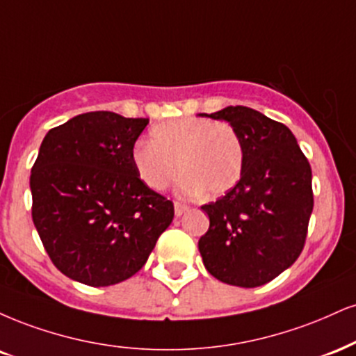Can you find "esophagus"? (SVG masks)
I'll list each match as a JSON object with an SVG mask.
<instances>
[{"label": "esophagus", "mask_w": 356, "mask_h": 356, "mask_svg": "<svg viewBox=\"0 0 356 356\" xmlns=\"http://www.w3.org/2000/svg\"><path fill=\"white\" fill-rule=\"evenodd\" d=\"M187 205L182 204V202H174V212H175V217H181L184 212L187 211Z\"/></svg>", "instance_id": "34e87169"}]
</instances>
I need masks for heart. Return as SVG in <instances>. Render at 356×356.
I'll return each mask as SVG.
<instances>
[{"label":"heart","instance_id":"heart-1","mask_svg":"<svg viewBox=\"0 0 356 356\" xmlns=\"http://www.w3.org/2000/svg\"><path fill=\"white\" fill-rule=\"evenodd\" d=\"M131 162L151 191L167 189L184 172V194L220 197L241 179L243 144L230 124L179 118L154 126L151 140H139L132 147Z\"/></svg>","mask_w":356,"mask_h":356}]
</instances>
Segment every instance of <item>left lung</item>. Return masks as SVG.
Masks as SVG:
<instances>
[{
	"mask_svg": "<svg viewBox=\"0 0 356 356\" xmlns=\"http://www.w3.org/2000/svg\"><path fill=\"white\" fill-rule=\"evenodd\" d=\"M205 115L227 121L241 136L243 170L232 191L202 205L211 225L199 241L200 255L224 284L265 285L305 245L314 211L310 164L292 131L259 111L229 106Z\"/></svg>",
	"mask_w": 356,
	"mask_h": 356,
	"instance_id": "left-lung-1",
	"label": "left lung"
}]
</instances>
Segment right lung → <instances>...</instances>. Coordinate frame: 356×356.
I'll return each mask as SVG.
<instances>
[{"label": "right lung", "instance_id": "add662e5", "mask_svg": "<svg viewBox=\"0 0 356 356\" xmlns=\"http://www.w3.org/2000/svg\"><path fill=\"white\" fill-rule=\"evenodd\" d=\"M149 119L109 111L51 129L31 169L33 222L59 272L89 286L144 267L174 219V204L144 186L131 151Z\"/></svg>", "mask_w": 356, "mask_h": 356}]
</instances>
